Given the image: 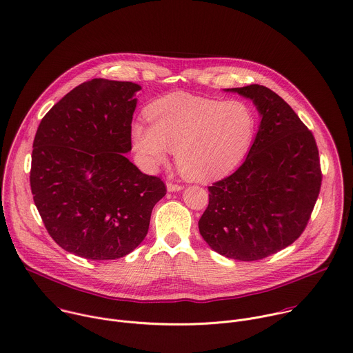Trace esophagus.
Instances as JSON below:
<instances>
[{
    "label": "esophagus",
    "mask_w": 353,
    "mask_h": 353,
    "mask_svg": "<svg viewBox=\"0 0 353 353\" xmlns=\"http://www.w3.org/2000/svg\"><path fill=\"white\" fill-rule=\"evenodd\" d=\"M166 188H168L169 192H176V191H181L183 185H179V184H174V183H168Z\"/></svg>",
    "instance_id": "34e87169"
}]
</instances>
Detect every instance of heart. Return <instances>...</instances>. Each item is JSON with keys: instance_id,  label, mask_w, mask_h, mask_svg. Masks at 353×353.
<instances>
[{"instance_id": "heart-1", "label": "heart", "mask_w": 353, "mask_h": 353, "mask_svg": "<svg viewBox=\"0 0 353 353\" xmlns=\"http://www.w3.org/2000/svg\"><path fill=\"white\" fill-rule=\"evenodd\" d=\"M150 126L133 125L132 140L147 169L176 152L179 169L190 179H217L248 155L258 130V116L243 101H219L172 94L145 109Z\"/></svg>"}]
</instances>
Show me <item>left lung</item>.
Instances as JSON below:
<instances>
[{
	"instance_id": "8db88e82",
	"label": "left lung",
	"mask_w": 353,
	"mask_h": 353,
	"mask_svg": "<svg viewBox=\"0 0 353 353\" xmlns=\"http://www.w3.org/2000/svg\"><path fill=\"white\" fill-rule=\"evenodd\" d=\"M252 99L261 125L243 165L213 183L198 221L217 254L259 261L291 245L303 232L321 185L319 150L294 109L265 85L227 88Z\"/></svg>"
}]
</instances>
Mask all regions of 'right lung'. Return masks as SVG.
I'll return each instance as SVG.
<instances>
[{
	"label": "right lung",
	"instance_id": "obj_1",
	"mask_svg": "<svg viewBox=\"0 0 353 353\" xmlns=\"http://www.w3.org/2000/svg\"><path fill=\"white\" fill-rule=\"evenodd\" d=\"M141 85L92 79L55 103L33 141L30 187L52 240L91 261L119 259L145 239L152 209L166 194L140 172L132 121Z\"/></svg>",
	"mask_w": 353,
	"mask_h": 353
}]
</instances>
